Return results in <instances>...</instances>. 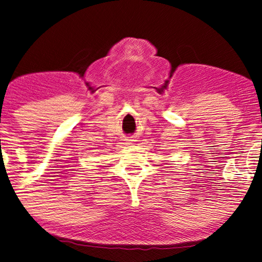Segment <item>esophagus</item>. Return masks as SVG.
Wrapping results in <instances>:
<instances>
[{
    "label": "esophagus",
    "instance_id": "1",
    "mask_svg": "<svg viewBox=\"0 0 262 262\" xmlns=\"http://www.w3.org/2000/svg\"><path fill=\"white\" fill-rule=\"evenodd\" d=\"M130 141H133V140H129V141H128V142H130Z\"/></svg>",
    "mask_w": 262,
    "mask_h": 262
}]
</instances>
